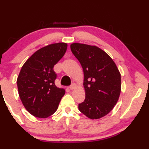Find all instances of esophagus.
<instances>
[{
	"mask_svg": "<svg viewBox=\"0 0 149 149\" xmlns=\"http://www.w3.org/2000/svg\"><path fill=\"white\" fill-rule=\"evenodd\" d=\"M76 87H77V85L75 84V83H72V84L71 85L70 87H69V88H70V90H72V89H74L76 88Z\"/></svg>",
	"mask_w": 149,
	"mask_h": 149,
	"instance_id": "obj_1",
	"label": "esophagus"
}]
</instances>
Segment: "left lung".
I'll return each mask as SVG.
<instances>
[{"label": "left lung", "mask_w": 149, "mask_h": 149, "mask_svg": "<svg viewBox=\"0 0 149 149\" xmlns=\"http://www.w3.org/2000/svg\"><path fill=\"white\" fill-rule=\"evenodd\" d=\"M70 49L83 70L84 102L79 104L81 113L91 119L104 117L117 104L121 93V74L115 63L96 46L74 42Z\"/></svg>", "instance_id": "obj_1"}]
</instances>
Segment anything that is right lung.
Wrapping results in <instances>:
<instances>
[{
  "label": "right lung",
  "instance_id": "obj_1",
  "mask_svg": "<svg viewBox=\"0 0 149 149\" xmlns=\"http://www.w3.org/2000/svg\"><path fill=\"white\" fill-rule=\"evenodd\" d=\"M68 45L58 42L34 53L22 67L17 79L19 96L25 109L34 117L47 118L58 109L65 89L55 85L54 66L64 56Z\"/></svg>",
  "mask_w": 149,
  "mask_h": 149
}]
</instances>
